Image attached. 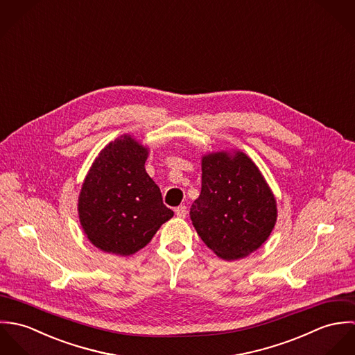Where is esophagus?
<instances>
[{
	"label": "esophagus",
	"instance_id": "34e87169",
	"mask_svg": "<svg viewBox=\"0 0 355 355\" xmlns=\"http://www.w3.org/2000/svg\"><path fill=\"white\" fill-rule=\"evenodd\" d=\"M175 213H176V216L178 217H186L187 216V206H184V205H180V206H178L176 209H175Z\"/></svg>",
	"mask_w": 355,
	"mask_h": 355
}]
</instances>
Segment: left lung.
Masks as SVG:
<instances>
[{
	"mask_svg": "<svg viewBox=\"0 0 355 355\" xmlns=\"http://www.w3.org/2000/svg\"><path fill=\"white\" fill-rule=\"evenodd\" d=\"M190 217L203 243L232 261L255 252L270 235L277 209L273 193L243 152L202 157V189Z\"/></svg>",
	"mask_w": 355,
	"mask_h": 355,
	"instance_id": "left-lung-1",
	"label": "left lung"
}]
</instances>
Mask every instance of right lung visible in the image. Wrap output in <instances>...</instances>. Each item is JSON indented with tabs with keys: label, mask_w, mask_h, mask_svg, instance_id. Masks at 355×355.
<instances>
[{
	"label": "right lung",
	"mask_w": 355,
	"mask_h": 355,
	"mask_svg": "<svg viewBox=\"0 0 355 355\" xmlns=\"http://www.w3.org/2000/svg\"><path fill=\"white\" fill-rule=\"evenodd\" d=\"M148 154V148L123 135L102 149L83 182L80 225L105 253H137L173 216L145 169Z\"/></svg>",
	"instance_id": "right-lung-1"
}]
</instances>
